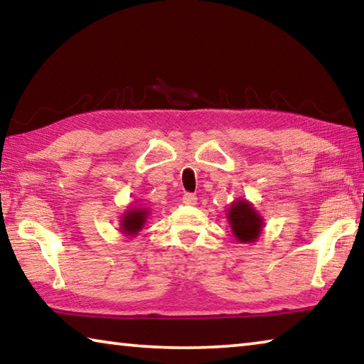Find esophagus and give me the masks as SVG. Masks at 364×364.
Returning a JSON list of instances; mask_svg holds the SVG:
<instances>
[{"label":"esophagus","instance_id":"34e87169","mask_svg":"<svg viewBox=\"0 0 364 364\" xmlns=\"http://www.w3.org/2000/svg\"><path fill=\"white\" fill-rule=\"evenodd\" d=\"M183 204L196 205L197 204V196L193 194V193H184L183 194Z\"/></svg>","mask_w":364,"mask_h":364}]
</instances>
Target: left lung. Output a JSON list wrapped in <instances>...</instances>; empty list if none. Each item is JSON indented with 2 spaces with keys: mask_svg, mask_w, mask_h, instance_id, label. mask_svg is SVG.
Returning a JSON list of instances; mask_svg holds the SVG:
<instances>
[{
  "mask_svg": "<svg viewBox=\"0 0 364 364\" xmlns=\"http://www.w3.org/2000/svg\"><path fill=\"white\" fill-rule=\"evenodd\" d=\"M232 234L237 237L239 242H252L258 237L262 231L263 221L254 207L247 200H239L232 204L228 212Z\"/></svg>",
  "mask_w": 364,
  "mask_h": 364,
  "instance_id": "8db88e82",
  "label": "left lung"
}]
</instances>
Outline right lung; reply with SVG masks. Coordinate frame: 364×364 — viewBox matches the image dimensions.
Returning a JSON list of instances; mask_svg holds the SVG:
<instances>
[{
  "label": "right lung",
  "mask_w": 364,
  "mask_h": 364,
  "mask_svg": "<svg viewBox=\"0 0 364 364\" xmlns=\"http://www.w3.org/2000/svg\"><path fill=\"white\" fill-rule=\"evenodd\" d=\"M146 210L144 208H133L132 212H128L125 217L122 220V230L127 234H136L141 228H143L144 221H146Z\"/></svg>",
  "instance_id": "1"
}]
</instances>
